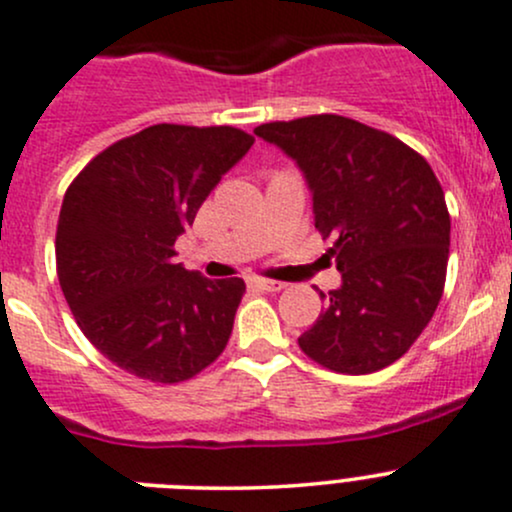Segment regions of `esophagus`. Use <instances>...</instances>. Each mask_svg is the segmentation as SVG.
<instances>
[{"label":"esophagus","instance_id":"esophagus-1","mask_svg":"<svg viewBox=\"0 0 512 512\" xmlns=\"http://www.w3.org/2000/svg\"><path fill=\"white\" fill-rule=\"evenodd\" d=\"M247 287L250 289H260V292H282L284 282H277V279H247Z\"/></svg>","mask_w":512,"mask_h":512}]
</instances>
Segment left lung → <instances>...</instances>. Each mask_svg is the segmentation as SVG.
Segmentation results:
<instances>
[{"instance_id":"1","label":"left lung","mask_w":512,"mask_h":512,"mask_svg":"<svg viewBox=\"0 0 512 512\" xmlns=\"http://www.w3.org/2000/svg\"><path fill=\"white\" fill-rule=\"evenodd\" d=\"M297 166L314 198V225L333 238L341 287L301 351L328 370L368 375L402 358L444 292L451 220L427 159L392 134L341 115L255 127Z\"/></svg>"}]
</instances>
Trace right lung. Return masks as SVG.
I'll return each mask as SVG.
<instances>
[{"label":"right lung","instance_id":"obj_1","mask_svg":"<svg viewBox=\"0 0 512 512\" xmlns=\"http://www.w3.org/2000/svg\"><path fill=\"white\" fill-rule=\"evenodd\" d=\"M252 142L235 127L152 125L100 152L68 186L58 282L80 331L117 368L184 383L228 346L245 282L188 272L174 242Z\"/></svg>","mask_w":512,"mask_h":512}]
</instances>
